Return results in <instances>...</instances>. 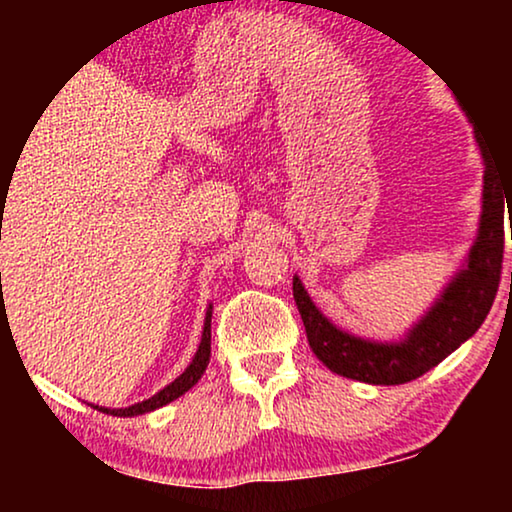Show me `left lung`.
Segmentation results:
<instances>
[{
  "instance_id": "left-lung-1",
  "label": "left lung",
  "mask_w": 512,
  "mask_h": 512,
  "mask_svg": "<svg viewBox=\"0 0 512 512\" xmlns=\"http://www.w3.org/2000/svg\"><path fill=\"white\" fill-rule=\"evenodd\" d=\"M477 142L486 166L479 238L469 252L467 267L452 279L443 296L428 310L424 320L409 332L404 342H366L354 334L337 330L315 308L298 276H293V298H296L310 349L332 373L370 385L409 383V380L421 378L426 370L436 368L445 356H450L457 346L467 342L486 320L493 298H496L498 284H501L505 209L510 211L512 204V163L503 166L498 156L491 149H486L479 129Z\"/></svg>"
}]
</instances>
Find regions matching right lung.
<instances>
[{
    "label": "right lung",
    "instance_id": "add662e5",
    "mask_svg": "<svg viewBox=\"0 0 512 512\" xmlns=\"http://www.w3.org/2000/svg\"><path fill=\"white\" fill-rule=\"evenodd\" d=\"M209 356H211V305H209V310H207V320H204L202 344H199L195 358H192V363L185 368V373H182L180 378H175L168 387H163V390L158 392V395H154L151 399H146V402L132 404V407H127V409H105V407H101V409L93 407V409L103 411V414H113V416H137V414H146V411H154L158 407H163V404L173 402V399H178L180 395H185V392L190 390V387L195 385L199 378H202V373L209 366Z\"/></svg>",
    "mask_w": 512,
    "mask_h": 512
}]
</instances>
